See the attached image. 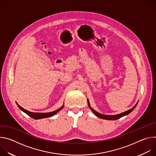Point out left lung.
Instances as JSON below:
<instances>
[{
  "instance_id": "8db88e82",
  "label": "left lung",
  "mask_w": 156,
  "mask_h": 156,
  "mask_svg": "<svg viewBox=\"0 0 156 156\" xmlns=\"http://www.w3.org/2000/svg\"><path fill=\"white\" fill-rule=\"evenodd\" d=\"M87 104H88V105H89V107L90 108V109L92 110V112L94 113V114L97 116L99 118H101V119H104V120H117V119H120L121 117H123V116H125L128 114H129L130 112H131L132 111L135 109V108L136 107L137 104L138 102H137L135 105H134V107H133L131 109L127 110V111H125V112H123V113H121L120 114H117V115H103V114H99L98 113V112H96V110H94L91 106H90V102H89V100L87 99Z\"/></svg>"
}]
</instances>
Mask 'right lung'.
<instances>
[{
    "mask_svg": "<svg viewBox=\"0 0 156 156\" xmlns=\"http://www.w3.org/2000/svg\"><path fill=\"white\" fill-rule=\"evenodd\" d=\"M18 107L20 108V109L21 110L23 111L25 114H27L28 115H29L30 117H31V118L34 119H43V118H48V117H50L55 114H56L57 113H58L60 110H62L63 107L64 105H63L62 107H60V108L53 111V112H48V113H38V112H30V111L25 110V108H23V107H21L20 105H19L18 104H16Z\"/></svg>",
    "mask_w": 156,
    "mask_h": 156,
    "instance_id": "add662e5",
    "label": "right lung"
}]
</instances>
